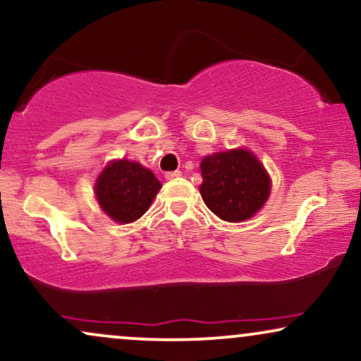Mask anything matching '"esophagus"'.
Returning <instances> with one entry per match:
<instances>
[{
    "mask_svg": "<svg viewBox=\"0 0 361 361\" xmlns=\"http://www.w3.org/2000/svg\"><path fill=\"white\" fill-rule=\"evenodd\" d=\"M180 176H181L180 169H176V171H168L166 175H164V178H166V180H176V178H180Z\"/></svg>",
    "mask_w": 361,
    "mask_h": 361,
    "instance_id": "34e87169",
    "label": "esophagus"
}]
</instances>
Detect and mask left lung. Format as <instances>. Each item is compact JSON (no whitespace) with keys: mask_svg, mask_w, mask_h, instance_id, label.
Masks as SVG:
<instances>
[{"mask_svg":"<svg viewBox=\"0 0 361 361\" xmlns=\"http://www.w3.org/2000/svg\"><path fill=\"white\" fill-rule=\"evenodd\" d=\"M202 178L200 193L207 207L227 222L250 219L271 192L266 169L245 149L207 156L202 161Z\"/></svg>","mask_w":361,"mask_h":361,"instance_id":"8db88e82","label":"left lung"}]
</instances>
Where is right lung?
Segmentation results:
<instances>
[{
  "mask_svg": "<svg viewBox=\"0 0 361 361\" xmlns=\"http://www.w3.org/2000/svg\"><path fill=\"white\" fill-rule=\"evenodd\" d=\"M161 188L153 173L139 163L121 159L111 163L95 183V195L102 210L116 222L137 220L149 208Z\"/></svg>",
  "mask_w": 361,
  "mask_h": 361,
  "instance_id": "1",
  "label": "right lung"
}]
</instances>
